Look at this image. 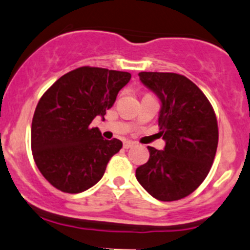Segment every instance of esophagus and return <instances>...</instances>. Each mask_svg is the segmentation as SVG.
Segmentation results:
<instances>
[{
    "label": "esophagus",
    "mask_w": 250,
    "mask_h": 250,
    "mask_svg": "<svg viewBox=\"0 0 250 250\" xmlns=\"http://www.w3.org/2000/svg\"><path fill=\"white\" fill-rule=\"evenodd\" d=\"M135 141H132V140H127V141H125V143H123V147H125V148H132L133 146H135Z\"/></svg>",
    "instance_id": "34e87169"
}]
</instances>
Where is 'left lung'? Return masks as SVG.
<instances>
[{
  "instance_id": "1",
  "label": "left lung",
  "mask_w": 250,
  "mask_h": 250,
  "mask_svg": "<svg viewBox=\"0 0 250 250\" xmlns=\"http://www.w3.org/2000/svg\"><path fill=\"white\" fill-rule=\"evenodd\" d=\"M139 78L162 102L158 125L165 147H147L149 159L136 169V180L157 200H180L204 182L213 164L218 146L214 110L185 75L141 72Z\"/></svg>"
}]
</instances>
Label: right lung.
Returning <instances> with one entry per match:
<instances>
[{
  "mask_svg": "<svg viewBox=\"0 0 250 250\" xmlns=\"http://www.w3.org/2000/svg\"><path fill=\"white\" fill-rule=\"evenodd\" d=\"M130 78L127 72L80 67L42 96L33 115L31 147L37 167L50 185L77 194L103 177L122 141L105 140L91 123L96 116L104 117Z\"/></svg>",
  "mask_w": 250,
  "mask_h": 250,
  "instance_id": "1",
  "label": "right lung"
}]
</instances>
